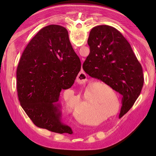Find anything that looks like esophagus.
Masks as SVG:
<instances>
[{"label": "esophagus", "instance_id": "34e87169", "mask_svg": "<svg viewBox=\"0 0 156 156\" xmlns=\"http://www.w3.org/2000/svg\"><path fill=\"white\" fill-rule=\"evenodd\" d=\"M78 79L81 83H84L87 80V76L84 71H81L78 75Z\"/></svg>", "mask_w": 156, "mask_h": 156}]
</instances>
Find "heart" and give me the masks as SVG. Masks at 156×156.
I'll return each mask as SVG.
<instances>
[{
	"mask_svg": "<svg viewBox=\"0 0 156 156\" xmlns=\"http://www.w3.org/2000/svg\"><path fill=\"white\" fill-rule=\"evenodd\" d=\"M106 90H108V91L112 90L111 88L107 84L102 82V81H96V82H94L90 85V86L88 87L86 90L85 92V96L87 99L86 104L88 105L94 106V102L89 99L90 95L92 99L96 101L99 99H104L107 97H111V95L108 94L106 92ZM114 97H116V95H114ZM76 99V98L73 93H68L65 94V102L68 110L73 111L75 109V106L73 101ZM101 104H102V105H103V107H104L106 110L109 112L112 111V109H114L116 107V103L114 101H110L108 100V101H105V102ZM82 114H83V111L81 109L79 112V116H81ZM85 122H87V121H85ZM87 123L89 125H94V122L88 121Z\"/></svg>",
	"mask_w": 156,
	"mask_h": 156,
	"instance_id": "heart-1",
	"label": "heart"
}]
</instances>
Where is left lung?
Segmentation results:
<instances>
[{
    "instance_id": "8db88e82",
    "label": "left lung",
    "mask_w": 156,
    "mask_h": 156,
    "mask_svg": "<svg viewBox=\"0 0 156 156\" xmlns=\"http://www.w3.org/2000/svg\"><path fill=\"white\" fill-rule=\"evenodd\" d=\"M87 42L90 52L83 69L122 95L121 118L140 94L144 80L142 66L126 38L111 26L93 28Z\"/></svg>"
}]
</instances>
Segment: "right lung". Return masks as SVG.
Instances as JSON below:
<instances>
[{
  "mask_svg": "<svg viewBox=\"0 0 156 156\" xmlns=\"http://www.w3.org/2000/svg\"><path fill=\"white\" fill-rule=\"evenodd\" d=\"M80 69V58L64 27L47 26L31 40L21 55L16 79L20 104L37 126L73 133L61 121L59 99L62 90L73 85Z\"/></svg>",
  "mask_w": 156,
  "mask_h": 156,
  "instance_id": "add662e5",
  "label": "right lung"
}]
</instances>
